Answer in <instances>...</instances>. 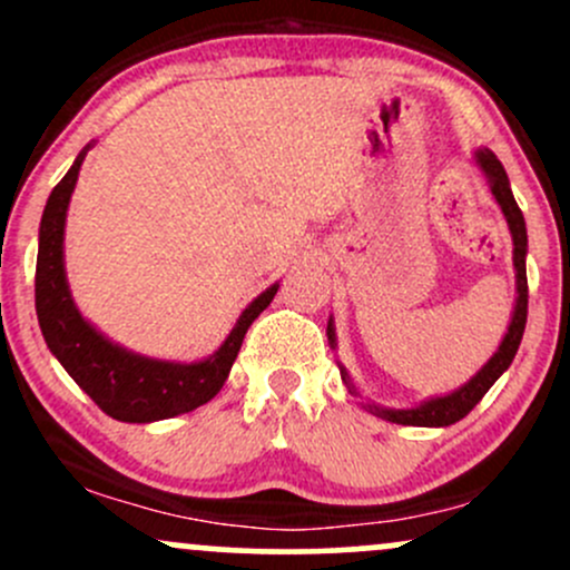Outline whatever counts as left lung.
Returning a JSON list of instances; mask_svg holds the SVG:
<instances>
[{
  "mask_svg": "<svg viewBox=\"0 0 570 570\" xmlns=\"http://www.w3.org/2000/svg\"><path fill=\"white\" fill-rule=\"evenodd\" d=\"M478 166L483 169V175L489 179L491 196L497 199V205L502 207V215L508 220V229H511L513 237V267H517V308H513L511 325H508L505 338H502L500 350L494 352V357L466 382L464 387L459 391L440 395V399H429L423 401L421 406H412V410H385V406L376 404H365V410L380 415L382 421L399 423V426H451V423L461 421L464 415H470L472 406L489 393V387L494 385L497 380L502 376V371L513 363L517 357L519 344H522L524 335V325H527V267H524V256H527V226H524V215L519 209L517 199L511 194V183H508L505 169L497 160V155L491 149H478L475 153ZM327 341L331 346H335V327L333 320L327 322ZM341 380L346 382L350 393H355V385L350 382L346 371L341 368Z\"/></svg>",
  "mask_w": 570,
  "mask_h": 570,
  "instance_id": "1",
  "label": "left lung"
}]
</instances>
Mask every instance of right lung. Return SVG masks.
I'll return each instance as SVG.
<instances>
[{
    "label": "right lung",
    "instance_id": "right-lung-1",
    "mask_svg": "<svg viewBox=\"0 0 570 570\" xmlns=\"http://www.w3.org/2000/svg\"><path fill=\"white\" fill-rule=\"evenodd\" d=\"M87 149L89 147L81 149L68 175L51 190L43 220H40L38 269H35V308H38L40 331H43L51 355L65 365L76 385L106 415L122 423L166 421V417L183 415V412L207 404L224 387L250 322L267 308L278 292V284L262 292L239 314L229 338L207 361H153V357L134 355V352L111 344L79 314L73 297H70L68 278H65V215H68L70 194L76 188Z\"/></svg>",
    "mask_w": 570,
    "mask_h": 570
}]
</instances>
